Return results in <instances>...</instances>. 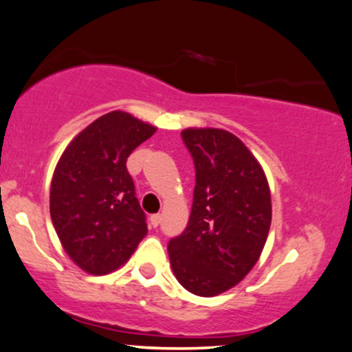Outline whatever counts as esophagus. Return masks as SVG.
Segmentation results:
<instances>
[{"instance_id": "1", "label": "esophagus", "mask_w": 352, "mask_h": 352, "mask_svg": "<svg viewBox=\"0 0 352 352\" xmlns=\"http://www.w3.org/2000/svg\"><path fill=\"white\" fill-rule=\"evenodd\" d=\"M160 223H161V215H151L150 217V225L153 226V228H157L160 226Z\"/></svg>"}]
</instances>
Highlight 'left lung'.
Masks as SVG:
<instances>
[{"instance_id":"8db88e82","label":"left lung","mask_w":352,"mask_h":352,"mask_svg":"<svg viewBox=\"0 0 352 352\" xmlns=\"http://www.w3.org/2000/svg\"><path fill=\"white\" fill-rule=\"evenodd\" d=\"M196 169L190 221L167 250L177 280L215 296L250 273L271 226V192L260 162L223 129H185Z\"/></svg>"}]
</instances>
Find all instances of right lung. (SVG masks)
I'll return each instance as SVG.
<instances>
[{
	"label": "right lung",
	"mask_w": 352,
	"mask_h": 352,
	"mask_svg": "<svg viewBox=\"0 0 352 352\" xmlns=\"http://www.w3.org/2000/svg\"><path fill=\"white\" fill-rule=\"evenodd\" d=\"M156 127L107 113L70 142L51 183V219L68 256L89 274L126 263L146 236V219L126 162Z\"/></svg>",
	"instance_id": "right-lung-1"
}]
</instances>
